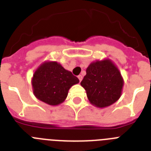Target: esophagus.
<instances>
[{"mask_svg":"<svg viewBox=\"0 0 151 151\" xmlns=\"http://www.w3.org/2000/svg\"><path fill=\"white\" fill-rule=\"evenodd\" d=\"M78 79H79L80 82H81V81H82V79H83V77H82V75H79V76H78Z\"/></svg>","mask_w":151,"mask_h":151,"instance_id":"obj_1","label":"esophagus"}]
</instances>
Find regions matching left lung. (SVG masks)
Returning a JSON list of instances; mask_svg holds the SVG:
<instances>
[{"label": "left lung", "mask_w": 151, "mask_h": 151, "mask_svg": "<svg viewBox=\"0 0 151 151\" xmlns=\"http://www.w3.org/2000/svg\"><path fill=\"white\" fill-rule=\"evenodd\" d=\"M81 85L85 89L90 103L105 108L120 98L124 80L117 66L110 59L90 63Z\"/></svg>", "instance_id": "obj_1"}]
</instances>
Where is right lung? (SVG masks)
<instances>
[{"mask_svg": "<svg viewBox=\"0 0 151 151\" xmlns=\"http://www.w3.org/2000/svg\"><path fill=\"white\" fill-rule=\"evenodd\" d=\"M31 82L38 99L50 106H58L65 100L68 90L79 83V80L60 63L46 61L35 70Z\"/></svg>", "mask_w": 151, "mask_h": 151, "instance_id": "obj_1", "label": "right lung"}]
</instances>
